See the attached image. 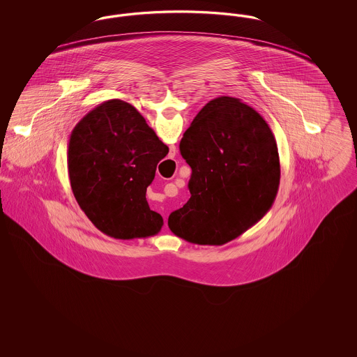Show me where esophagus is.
I'll return each instance as SVG.
<instances>
[{"instance_id": "34e87169", "label": "esophagus", "mask_w": 357, "mask_h": 357, "mask_svg": "<svg viewBox=\"0 0 357 357\" xmlns=\"http://www.w3.org/2000/svg\"><path fill=\"white\" fill-rule=\"evenodd\" d=\"M170 155H172V156H174V155H175V149H172V151H171Z\"/></svg>"}]
</instances>
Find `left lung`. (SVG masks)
I'll list each match as a JSON object with an SVG mask.
<instances>
[{"label": "left lung", "instance_id": "obj_1", "mask_svg": "<svg viewBox=\"0 0 357 357\" xmlns=\"http://www.w3.org/2000/svg\"><path fill=\"white\" fill-rule=\"evenodd\" d=\"M179 150L192 172L190 199L169 217L176 237L221 246L272 207L280 156L271 127L255 108L230 96L210 100L191 121Z\"/></svg>", "mask_w": 357, "mask_h": 357}]
</instances>
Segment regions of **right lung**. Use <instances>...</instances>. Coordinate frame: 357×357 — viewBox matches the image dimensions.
Returning <instances> with one entry per match:
<instances>
[{"label": "right lung", "instance_id": "obj_1", "mask_svg": "<svg viewBox=\"0 0 357 357\" xmlns=\"http://www.w3.org/2000/svg\"><path fill=\"white\" fill-rule=\"evenodd\" d=\"M167 153L131 104L112 99L89 111L68 143L70 187L89 221L116 239L158 234L163 218L150 208L146 191Z\"/></svg>", "mask_w": 357, "mask_h": 357}]
</instances>
